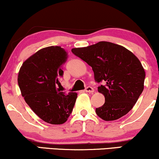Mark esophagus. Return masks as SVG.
<instances>
[{
  "label": "esophagus",
  "mask_w": 159,
  "mask_h": 159,
  "mask_svg": "<svg viewBox=\"0 0 159 159\" xmlns=\"http://www.w3.org/2000/svg\"><path fill=\"white\" fill-rule=\"evenodd\" d=\"M94 91H95V89L91 87H87L85 89V92H87V93H94Z\"/></svg>",
  "instance_id": "esophagus-1"
}]
</instances>
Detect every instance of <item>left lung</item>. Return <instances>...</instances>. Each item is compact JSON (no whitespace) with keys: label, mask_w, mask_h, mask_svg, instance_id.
<instances>
[{"label":"left lung","mask_w":159,"mask_h":159,"mask_svg":"<svg viewBox=\"0 0 159 159\" xmlns=\"http://www.w3.org/2000/svg\"><path fill=\"white\" fill-rule=\"evenodd\" d=\"M72 52L92 66L95 81L106 84L98 87L105 98L104 105L95 109L98 117L115 121L128 113L144 87L145 71L139 58L125 47L107 41Z\"/></svg>","instance_id":"8db88e82"}]
</instances>
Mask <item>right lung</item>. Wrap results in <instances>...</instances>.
<instances>
[{"mask_svg": "<svg viewBox=\"0 0 159 159\" xmlns=\"http://www.w3.org/2000/svg\"><path fill=\"white\" fill-rule=\"evenodd\" d=\"M68 53L58 46L41 49L23 63L18 83L26 103L40 118L51 124L67 121L77 98L76 93L56 88Z\"/></svg>", "mask_w": 159, "mask_h": 159, "instance_id": "1", "label": "right lung"}]
</instances>
